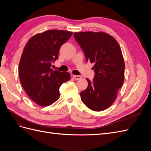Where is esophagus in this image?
Segmentation results:
<instances>
[{
    "label": "esophagus",
    "mask_w": 151,
    "mask_h": 151,
    "mask_svg": "<svg viewBox=\"0 0 151 151\" xmlns=\"http://www.w3.org/2000/svg\"><path fill=\"white\" fill-rule=\"evenodd\" d=\"M73 77H74L76 80H80L82 79V77L80 76H73Z\"/></svg>",
    "instance_id": "34e87169"
}]
</instances>
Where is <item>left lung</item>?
I'll list each match as a JSON object with an SVG mask.
<instances>
[{
	"instance_id": "1",
	"label": "left lung",
	"mask_w": 151,
	"mask_h": 151,
	"mask_svg": "<svg viewBox=\"0 0 151 151\" xmlns=\"http://www.w3.org/2000/svg\"><path fill=\"white\" fill-rule=\"evenodd\" d=\"M74 36L86 61L94 63V79L92 82L86 79L88 86L80 93L81 99L93 111L104 110L115 101L124 81L125 63L120 45L104 32H81Z\"/></svg>"
}]
</instances>
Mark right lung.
<instances>
[{"label":"right lung","mask_w":151,"mask_h":151,"mask_svg":"<svg viewBox=\"0 0 151 151\" xmlns=\"http://www.w3.org/2000/svg\"><path fill=\"white\" fill-rule=\"evenodd\" d=\"M72 35V32L55 29L36 34L22 52L19 65L21 83L28 96L40 106L57 101L59 88L70 79L68 72L53 70L52 63L57 60L61 46Z\"/></svg>","instance_id":"add662e5"}]
</instances>
